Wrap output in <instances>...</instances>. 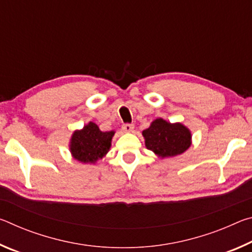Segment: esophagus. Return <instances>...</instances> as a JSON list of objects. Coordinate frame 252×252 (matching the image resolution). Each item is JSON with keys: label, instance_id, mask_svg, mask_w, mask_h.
I'll use <instances>...</instances> for the list:
<instances>
[{"label": "esophagus", "instance_id": "34e87169", "mask_svg": "<svg viewBox=\"0 0 252 252\" xmlns=\"http://www.w3.org/2000/svg\"><path fill=\"white\" fill-rule=\"evenodd\" d=\"M134 129L133 125H130V123H126V125L122 126V131L123 132H132Z\"/></svg>", "mask_w": 252, "mask_h": 252}]
</instances>
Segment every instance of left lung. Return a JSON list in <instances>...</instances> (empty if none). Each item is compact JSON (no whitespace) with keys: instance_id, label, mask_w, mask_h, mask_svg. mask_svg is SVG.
Here are the masks:
<instances>
[{"instance_id":"1","label":"left lung","mask_w":252,"mask_h":252,"mask_svg":"<svg viewBox=\"0 0 252 252\" xmlns=\"http://www.w3.org/2000/svg\"><path fill=\"white\" fill-rule=\"evenodd\" d=\"M146 147L161 158L174 157L185 152L191 144V133L181 123L171 125L157 119L142 132Z\"/></svg>"}]
</instances>
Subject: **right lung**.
<instances>
[{
	"mask_svg": "<svg viewBox=\"0 0 252 252\" xmlns=\"http://www.w3.org/2000/svg\"><path fill=\"white\" fill-rule=\"evenodd\" d=\"M113 134V131L102 132L95 123L90 122L72 135L70 146L72 156L84 163H94L109 151Z\"/></svg>",
	"mask_w": 252,
	"mask_h": 252,
	"instance_id": "add662e5",
	"label": "right lung"
}]
</instances>
